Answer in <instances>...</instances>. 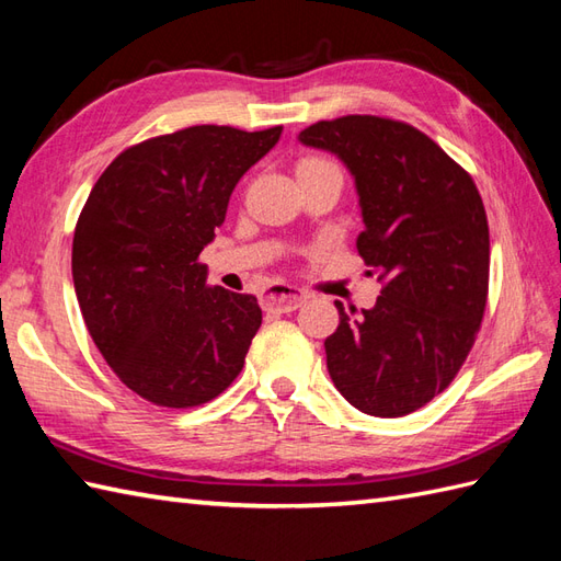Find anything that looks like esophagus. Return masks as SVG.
Listing matches in <instances>:
<instances>
[{"instance_id":"34e87169","label":"esophagus","mask_w":561,"mask_h":561,"mask_svg":"<svg viewBox=\"0 0 561 561\" xmlns=\"http://www.w3.org/2000/svg\"><path fill=\"white\" fill-rule=\"evenodd\" d=\"M306 299L308 294L299 287H294V284H272V287H267L265 296H262V306H265V311L289 313L296 311Z\"/></svg>"}]
</instances>
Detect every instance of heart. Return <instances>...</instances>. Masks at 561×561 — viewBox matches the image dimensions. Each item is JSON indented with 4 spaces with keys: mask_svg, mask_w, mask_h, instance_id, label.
Here are the masks:
<instances>
[{
    "mask_svg": "<svg viewBox=\"0 0 561 561\" xmlns=\"http://www.w3.org/2000/svg\"><path fill=\"white\" fill-rule=\"evenodd\" d=\"M301 165H332V163L325 159H306Z\"/></svg>",
    "mask_w": 561,
    "mask_h": 561,
    "instance_id": "b5f03b06",
    "label": "heart"
}]
</instances>
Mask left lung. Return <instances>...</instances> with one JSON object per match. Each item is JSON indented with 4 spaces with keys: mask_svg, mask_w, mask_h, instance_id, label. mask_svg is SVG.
<instances>
[{
    "mask_svg": "<svg viewBox=\"0 0 561 561\" xmlns=\"http://www.w3.org/2000/svg\"><path fill=\"white\" fill-rule=\"evenodd\" d=\"M299 139L347 163L364 231L356 250L383 284L371 311H340L325 340L344 400L374 416L432 402L468 359L490 291V226L472 175L420 129L344 115Z\"/></svg>",
    "mask_w": 561,
    "mask_h": 561,
    "instance_id": "1",
    "label": "left lung"
}]
</instances>
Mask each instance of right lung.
<instances>
[{
  "mask_svg": "<svg viewBox=\"0 0 561 561\" xmlns=\"http://www.w3.org/2000/svg\"><path fill=\"white\" fill-rule=\"evenodd\" d=\"M282 125H195L117 153L83 205L71 277L115 376L159 408L205 404L233 383L262 323L253 294L207 287L199 253L241 175Z\"/></svg>",
  "mask_w": 561,
  "mask_h": 561,
  "instance_id": "add662e5",
  "label": "right lung"
}]
</instances>
